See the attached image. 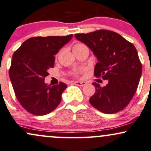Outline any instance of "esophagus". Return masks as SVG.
I'll return each mask as SVG.
<instances>
[{
	"label": "esophagus",
	"mask_w": 151,
	"mask_h": 151,
	"mask_svg": "<svg viewBox=\"0 0 151 151\" xmlns=\"http://www.w3.org/2000/svg\"><path fill=\"white\" fill-rule=\"evenodd\" d=\"M74 83L75 85H77V86H85V85L86 84V82H85V81H74Z\"/></svg>",
	"instance_id": "1"
}]
</instances>
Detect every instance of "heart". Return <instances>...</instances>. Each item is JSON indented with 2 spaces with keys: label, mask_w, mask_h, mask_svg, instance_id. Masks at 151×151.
Instances as JSON below:
<instances>
[{
  "label": "heart",
  "mask_w": 151,
  "mask_h": 151,
  "mask_svg": "<svg viewBox=\"0 0 151 151\" xmlns=\"http://www.w3.org/2000/svg\"><path fill=\"white\" fill-rule=\"evenodd\" d=\"M86 48L87 47L86 46V45H84L83 43H76L75 45H74L73 51H74V50H81V49H82V48ZM77 73H78L77 72H74V74H77Z\"/></svg>",
  "instance_id": "heart-1"
}]
</instances>
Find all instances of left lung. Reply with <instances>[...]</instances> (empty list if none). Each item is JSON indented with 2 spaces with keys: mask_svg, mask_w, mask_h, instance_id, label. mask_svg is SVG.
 <instances>
[{
  "mask_svg": "<svg viewBox=\"0 0 151 151\" xmlns=\"http://www.w3.org/2000/svg\"><path fill=\"white\" fill-rule=\"evenodd\" d=\"M77 40L91 49L97 58L94 75L108 83L101 87L93 83L96 92L89 102L105 114L117 112L127 107L137 91L142 74L137 50L132 43L116 32L99 30L76 34Z\"/></svg>",
  "mask_w": 151,
  "mask_h": 151,
  "instance_id": "1",
  "label": "left lung"
}]
</instances>
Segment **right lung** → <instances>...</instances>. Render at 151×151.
<instances>
[{
  "label": "right lung",
  "mask_w": 151,
  "mask_h": 151,
  "mask_svg": "<svg viewBox=\"0 0 151 151\" xmlns=\"http://www.w3.org/2000/svg\"><path fill=\"white\" fill-rule=\"evenodd\" d=\"M72 36L32 37L14 52L9 76L18 101L30 113L47 115L61 102L67 84L60 82L51 86L44 79L49 69L54 67L55 55Z\"/></svg>",
  "instance_id": "right-lung-1"
}]
</instances>
